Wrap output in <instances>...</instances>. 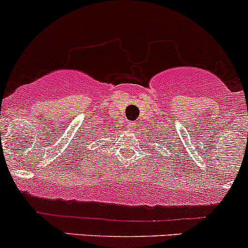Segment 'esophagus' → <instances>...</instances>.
<instances>
[{
	"label": "esophagus",
	"mask_w": 248,
	"mask_h": 248,
	"mask_svg": "<svg viewBox=\"0 0 248 248\" xmlns=\"http://www.w3.org/2000/svg\"><path fill=\"white\" fill-rule=\"evenodd\" d=\"M136 127H137V124H134V122H133V124H132V122H131V124H128V128L129 129H134V128H136Z\"/></svg>",
	"instance_id": "esophagus-1"
}]
</instances>
